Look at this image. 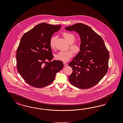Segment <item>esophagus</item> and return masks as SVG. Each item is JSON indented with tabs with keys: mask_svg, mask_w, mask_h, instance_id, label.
<instances>
[{
	"mask_svg": "<svg viewBox=\"0 0 123 123\" xmlns=\"http://www.w3.org/2000/svg\"><path fill=\"white\" fill-rule=\"evenodd\" d=\"M63 64H64V66H67V63H65V62H64V63H63Z\"/></svg>",
	"mask_w": 123,
	"mask_h": 123,
	"instance_id": "1",
	"label": "esophagus"
}]
</instances>
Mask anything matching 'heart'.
I'll return each instance as SVG.
<instances>
[{
	"instance_id": "heart-1",
	"label": "heart",
	"mask_w": 123,
	"mask_h": 123,
	"mask_svg": "<svg viewBox=\"0 0 123 123\" xmlns=\"http://www.w3.org/2000/svg\"><path fill=\"white\" fill-rule=\"evenodd\" d=\"M63 36L69 43H71L70 48L75 53H78L80 50V46L77 43H74L75 39L74 35L69 32H64L63 34ZM56 39L55 37H52L49 42V45L51 48H54L55 46V41ZM73 43L72 44V43ZM73 55V52L71 50L67 51H61L58 53L55 58L56 60H59L64 62H66L70 60L71 57Z\"/></svg>"
}]
</instances>
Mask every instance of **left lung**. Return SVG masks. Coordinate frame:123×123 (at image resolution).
<instances>
[{
	"instance_id": "left-lung-1",
	"label": "left lung",
	"mask_w": 123,
	"mask_h": 123,
	"mask_svg": "<svg viewBox=\"0 0 123 123\" xmlns=\"http://www.w3.org/2000/svg\"><path fill=\"white\" fill-rule=\"evenodd\" d=\"M65 29L76 32L81 39L80 51L68 64L73 69L69 81L79 88H92L107 72L108 51L102 37L88 25L76 23Z\"/></svg>"
}]
</instances>
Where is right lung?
<instances>
[{
    "mask_svg": "<svg viewBox=\"0 0 123 123\" xmlns=\"http://www.w3.org/2000/svg\"><path fill=\"white\" fill-rule=\"evenodd\" d=\"M61 27L42 23L21 37L16 55L17 69L22 78L33 87L43 88L51 84L63 68L62 61H52L53 56L49 45L52 36Z\"/></svg>",
    "mask_w": 123,
    "mask_h": 123,
    "instance_id": "1",
    "label": "right lung"
}]
</instances>
